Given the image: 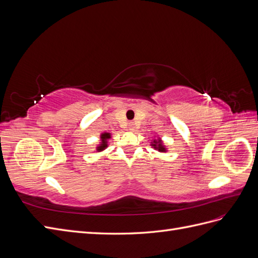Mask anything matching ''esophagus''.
<instances>
[{"label": "esophagus", "instance_id": "34e87169", "mask_svg": "<svg viewBox=\"0 0 258 258\" xmlns=\"http://www.w3.org/2000/svg\"><path fill=\"white\" fill-rule=\"evenodd\" d=\"M135 129H136L135 123H134V122H130V123L128 124V130H129V131H135Z\"/></svg>", "mask_w": 258, "mask_h": 258}]
</instances>
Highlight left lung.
I'll use <instances>...</instances> for the list:
<instances>
[{"instance_id":"left-lung-1","label":"left lung","mask_w":258,"mask_h":258,"mask_svg":"<svg viewBox=\"0 0 258 258\" xmlns=\"http://www.w3.org/2000/svg\"><path fill=\"white\" fill-rule=\"evenodd\" d=\"M152 146H154V148L155 150H157L158 152H166V147L162 145V142H161V140H154L153 141V143L151 144Z\"/></svg>"}]
</instances>
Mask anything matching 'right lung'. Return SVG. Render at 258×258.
<instances>
[{
    "instance_id": "right-lung-1",
    "label": "right lung",
    "mask_w": 258,
    "mask_h": 258,
    "mask_svg": "<svg viewBox=\"0 0 258 258\" xmlns=\"http://www.w3.org/2000/svg\"><path fill=\"white\" fill-rule=\"evenodd\" d=\"M110 138H111V135H110V134H102V135H101V140H102V142H101V144L97 147V151H99V152L103 151L104 148L107 146L106 140L110 139Z\"/></svg>"
}]
</instances>
